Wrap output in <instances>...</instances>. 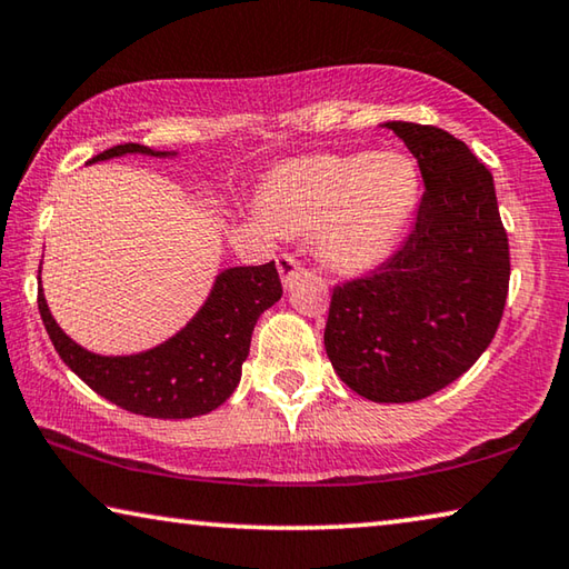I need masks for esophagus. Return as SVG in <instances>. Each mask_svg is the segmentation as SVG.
I'll return each instance as SVG.
<instances>
[{
    "instance_id": "obj_1",
    "label": "esophagus",
    "mask_w": 569,
    "mask_h": 569,
    "mask_svg": "<svg viewBox=\"0 0 569 569\" xmlns=\"http://www.w3.org/2000/svg\"><path fill=\"white\" fill-rule=\"evenodd\" d=\"M276 266H278V276L283 278V283L293 281V276L299 273V270H301V263H299V260H296L293 256H288V252H281V256H278Z\"/></svg>"
}]
</instances>
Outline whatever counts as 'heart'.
<instances>
[{
	"mask_svg": "<svg viewBox=\"0 0 569 569\" xmlns=\"http://www.w3.org/2000/svg\"><path fill=\"white\" fill-rule=\"evenodd\" d=\"M420 197L412 161L398 151L286 161L263 184L266 220L311 248L337 273H365L392 256Z\"/></svg>",
	"mask_w": 569,
	"mask_h": 569,
	"instance_id": "heart-1",
	"label": "heart"
}]
</instances>
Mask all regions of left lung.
Wrapping results in <instances>:
<instances>
[{"mask_svg":"<svg viewBox=\"0 0 569 569\" xmlns=\"http://www.w3.org/2000/svg\"><path fill=\"white\" fill-rule=\"evenodd\" d=\"M418 159L426 192L395 256L333 288L323 347L349 390L372 402H415L476 365L499 329L509 240L493 177L436 126L387 121Z\"/></svg>","mask_w":569,"mask_h":569,"instance_id":"1","label":"left lung"}]
</instances>
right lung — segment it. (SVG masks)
I'll list each match as a JSON object with an SVG mask.
<instances>
[{"label": "right lung", "mask_w": 569, "mask_h": 569, "mask_svg": "<svg viewBox=\"0 0 569 569\" xmlns=\"http://www.w3.org/2000/svg\"><path fill=\"white\" fill-rule=\"evenodd\" d=\"M143 154L169 159L177 151H154L141 143H119L88 161ZM42 266V263H40ZM276 263L236 266L214 276L200 311L174 337L137 355L106 357L80 347L52 319L42 286L38 306L58 355L90 390L143 418L184 420L207 415L230 398L248 359L250 337L260 313L281 301Z\"/></svg>", "instance_id": "obj_1"}]
</instances>
